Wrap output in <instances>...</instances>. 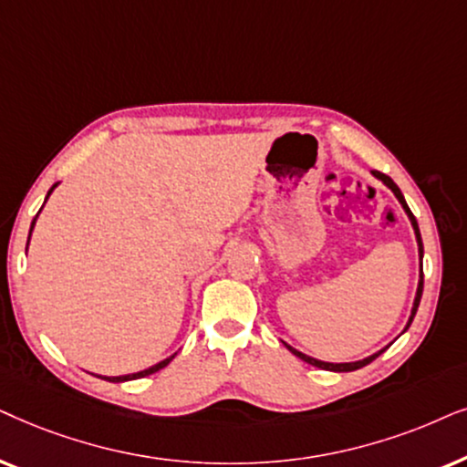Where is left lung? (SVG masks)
Wrapping results in <instances>:
<instances>
[{"label": "left lung", "instance_id": "left-lung-1", "mask_svg": "<svg viewBox=\"0 0 467 467\" xmlns=\"http://www.w3.org/2000/svg\"><path fill=\"white\" fill-rule=\"evenodd\" d=\"M374 177H376V179H380V182H382L384 185H387V188H389L390 192H393V194L397 196V201L401 202L403 211H406L408 217H410V222H412V228H414V234H416V244H419V256H420V279H419V288H416V296H414L412 314H410V320H408V325H406V328H408L410 325H412V320H414V316H416V309H419V303H420V296H422V239H420V230H419V223H416V217L412 215V211H410V207H408L406 198H403L401 190L397 188L393 179H390L389 175H384V172H378V171H374ZM406 328H403V331H406ZM284 346L288 348V350H290L292 354H295V357H298L301 360H306V363H309V365H314V368H320V369H327V371H354V369H360V368H365V365H369L371 360H374V358L380 357V352H384V350H380V352L371 354V357L363 358V360H354V363H325V360L312 358V357H307V354H303V352L295 350V348L288 346V344H284Z\"/></svg>", "mask_w": 467, "mask_h": 467}]
</instances>
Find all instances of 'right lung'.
Returning a JSON list of instances; mask_svg holds the SVG:
<instances>
[{
    "label": "right lung",
    "instance_id": "add662e5",
    "mask_svg": "<svg viewBox=\"0 0 467 467\" xmlns=\"http://www.w3.org/2000/svg\"><path fill=\"white\" fill-rule=\"evenodd\" d=\"M57 188V183L53 185L51 190H48V194H47V198L51 196V192ZM34 223H36V220L31 222V228H29V237H31V230H34ZM29 244V241H27ZM175 358V354H172V357H169V358H164V360H160L158 365H153V368H149V369H142V371H136V374H128V376H113V378H109V376H104L102 380H109V382H128V380H139V378H145V376H151V374H155V371H160V369H164L166 365L171 363V360Z\"/></svg>",
    "mask_w": 467,
    "mask_h": 467
}]
</instances>
